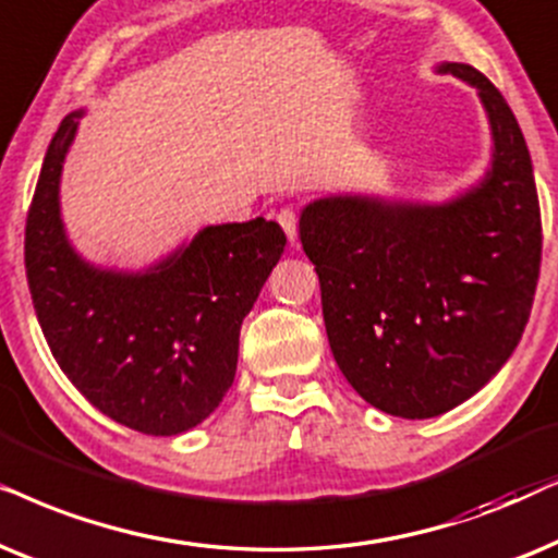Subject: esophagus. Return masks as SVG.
Listing matches in <instances>:
<instances>
[{
  "instance_id": "34e87169",
  "label": "esophagus",
  "mask_w": 558,
  "mask_h": 558,
  "mask_svg": "<svg viewBox=\"0 0 558 558\" xmlns=\"http://www.w3.org/2000/svg\"><path fill=\"white\" fill-rule=\"evenodd\" d=\"M278 221L280 227H283V232L288 234V240H291V244H295V236H299V214H295L291 206H286V209H280Z\"/></svg>"
}]
</instances>
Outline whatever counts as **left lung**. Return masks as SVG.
Instances as JSON below:
<instances>
[{
	"label": "left lung",
	"mask_w": 558,
	"mask_h": 558,
	"mask_svg": "<svg viewBox=\"0 0 558 558\" xmlns=\"http://www.w3.org/2000/svg\"><path fill=\"white\" fill-rule=\"evenodd\" d=\"M493 132L485 178L447 204L326 196L301 211L333 360L398 418H434L485 388L515 352L541 270L531 153L502 94L466 63Z\"/></svg>",
	"instance_id": "left-lung-1"
}]
</instances>
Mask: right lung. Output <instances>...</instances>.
Wrapping results in <instances>:
<instances>
[{
  "mask_svg": "<svg viewBox=\"0 0 558 558\" xmlns=\"http://www.w3.org/2000/svg\"><path fill=\"white\" fill-rule=\"evenodd\" d=\"M84 109L50 140L25 227L33 306L58 367L111 421L175 436L232 388L240 329L286 247L263 217L204 227L140 272L107 270L73 250L61 219V173Z\"/></svg>",
  "mask_w": 558,
  "mask_h": 558,
  "instance_id": "obj_1",
  "label": "right lung"
}]
</instances>
